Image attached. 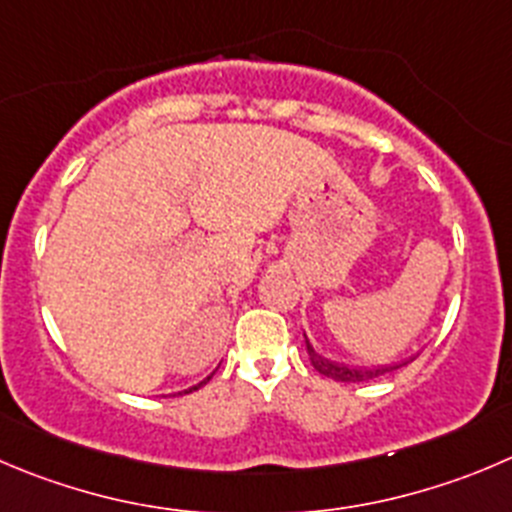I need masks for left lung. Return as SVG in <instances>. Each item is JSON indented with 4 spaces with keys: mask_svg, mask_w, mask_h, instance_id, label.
Here are the masks:
<instances>
[{
    "mask_svg": "<svg viewBox=\"0 0 512 512\" xmlns=\"http://www.w3.org/2000/svg\"><path fill=\"white\" fill-rule=\"evenodd\" d=\"M306 349H309V359L314 364V369L319 374L329 379H337V382H367V379H377L382 374L392 372V369L405 367L407 362L402 364H384V367H349V364H337V362H329V359L319 357V354L311 349V344L306 342Z\"/></svg>",
    "mask_w": 512,
    "mask_h": 512,
    "instance_id": "8db88e82",
    "label": "left lung"
}]
</instances>
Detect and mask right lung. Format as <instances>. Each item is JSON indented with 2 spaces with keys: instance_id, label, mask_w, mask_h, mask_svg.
Listing matches in <instances>:
<instances>
[{
  "instance_id": "add662e5",
  "label": "right lung",
  "mask_w": 512,
  "mask_h": 512,
  "mask_svg": "<svg viewBox=\"0 0 512 512\" xmlns=\"http://www.w3.org/2000/svg\"><path fill=\"white\" fill-rule=\"evenodd\" d=\"M208 379H211V377H208ZM208 379H206V382H208ZM206 382H201V384H196V387H191V389H186V394H188V392H193V389H198V387H203V384H206Z\"/></svg>"
}]
</instances>
